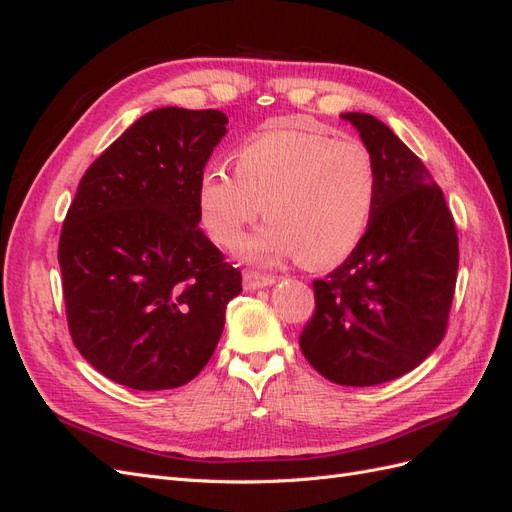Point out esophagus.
<instances>
[{
    "label": "esophagus",
    "instance_id": "34e87169",
    "mask_svg": "<svg viewBox=\"0 0 512 512\" xmlns=\"http://www.w3.org/2000/svg\"><path fill=\"white\" fill-rule=\"evenodd\" d=\"M275 284V277L271 275H260V273H254V271H247L243 273V288L245 290H258V288H269Z\"/></svg>",
    "mask_w": 512,
    "mask_h": 512
}]
</instances>
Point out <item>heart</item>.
Returning <instances> with one entry per match:
<instances>
[{"label": "heart", "mask_w": 512, "mask_h": 512, "mask_svg": "<svg viewBox=\"0 0 512 512\" xmlns=\"http://www.w3.org/2000/svg\"><path fill=\"white\" fill-rule=\"evenodd\" d=\"M235 173L211 162L196 179V211L222 247L237 245L260 211L269 218L239 247L256 265L297 256L305 267L344 260L374 218L378 166L356 138L299 126L273 128L243 143Z\"/></svg>", "instance_id": "obj_1"}]
</instances>
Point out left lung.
I'll list each match as a JSON object with an SVG mask.
<instances>
[{
	"mask_svg": "<svg viewBox=\"0 0 512 512\" xmlns=\"http://www.w3.org/2000/svg\"><path fill=\"white\" fill-rule=\"evenodd\" d=\"M378 166V200L365 235L324 280L301 350L342 386H376L421 365L442 342L457 282L453 215L425 164L389 126L342 113Z\"/></svg>",
	"mask_w": 512,
	"mask_h": 512,
	"instance_id": "8db88e82",
	"label": "left lung"
}]
</instances>
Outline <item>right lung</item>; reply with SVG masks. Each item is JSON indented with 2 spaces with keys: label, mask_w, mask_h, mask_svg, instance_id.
<instances>
[{
  "label": "right lung",
  "mask_w": 512,
  "mask_h": 512,
  "mask_svg": "<svg viewBox=\"0 0 512 512\" xmlns=\"http://www.w3.org/2000/svg\"><path fill=\"white\" fill-rule=\"evenodd\" d=\"M220 111L143 115L87 168L59 237L68 327L102 376L134 391L177 389L218 346L241 292L198 228L196 179L226 136Z\"/></svg>",
  "instance_id": "obj_1"
}]
</instances>
